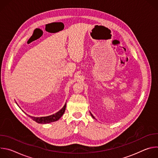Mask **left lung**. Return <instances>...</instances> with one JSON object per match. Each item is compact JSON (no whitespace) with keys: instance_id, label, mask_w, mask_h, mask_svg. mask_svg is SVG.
Masks as SVG:
<instances>
[{"instance_id":"1","label":"left lung","mask_w":158,"mask_h":158,"mask_svg":"<svg viewBox=\"0 0 158 158\" xmlns=\"http://www.w3.org/2000/svg\"><path fill=\"white\" fill-rule=\"evenodd\" d=\"M91 116H92V117H93V118H94H94H94V116H93V114H91Z\"/></svg>"}]
</instances>
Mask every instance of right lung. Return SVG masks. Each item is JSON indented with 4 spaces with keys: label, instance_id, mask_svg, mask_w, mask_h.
Masks as SVG:
<instances>
[{
    "label": "right lung",
    "instance_id": "obj_1",
    "mask_svg": "<svg viewBox=\"0 0 158 158\" xmlns=\"http://www.w3.org/2000/svg\"><path fill=\"white\" fill-rule=\"evenodd\" d=\"M65 107H66V103L64 105V106L59 112H57V113L51 115V116H46V117H33V116H31L29 115H28V116H29L34 121H35L36 123H40V124L49 123L54 122V121L59 120L61 118V116L64 114L65 110Z\"/></svg>",
    "mask_w": 158,
    "mask_h": 158
}]
</instances>
